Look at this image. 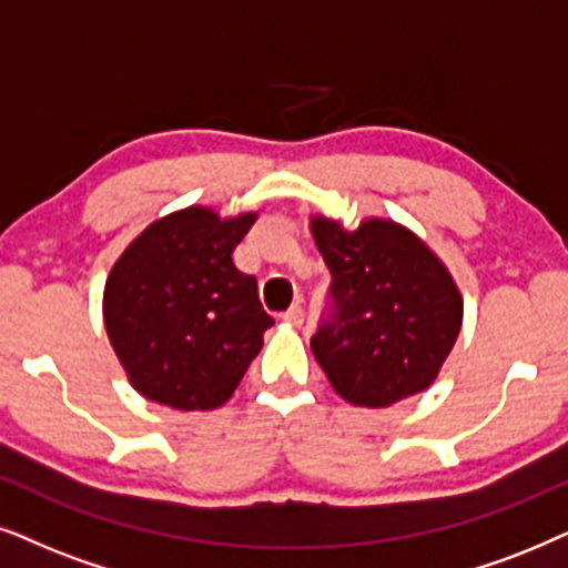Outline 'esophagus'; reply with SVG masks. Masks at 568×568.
<instances>
[{"label":"esophagus","mask_w":568,"mask_h":568,"mask_svg":"<svg viewBox=\"0 0 568 568\" xmlns=\"http://www.w3.org/2000/svg\"><path fill=\"white\" fill-rule=\"evenodd\" d=\"M280 320L288 322V325L296 327V325H301V322H304V308H301L298 304H293V306L288 308V312L280 314Z\"/></svg>","instance_id":"34e87169"}]
</instances>
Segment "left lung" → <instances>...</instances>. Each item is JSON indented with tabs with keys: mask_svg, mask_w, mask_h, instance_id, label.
I'll list each match as a JSON object with an SVG mask.
<instances>
[{
	"mask_svg": "<svg viewBox=\"0 0 568 568\" xmlns=\"http://www.w3.org/2000/svg\"><path fill=\"white\" fill-rule=\"evenodd\" d=\"M312 235L329 270L312 351L337 396L385 408L433 385L464 317L445 264L393 220L312 217Z\"/></svg>",
	"mask_w": 568,
	"mask_h": 568,
	"instance_id": "1",
	"label": "left lung"
}]
</instances>
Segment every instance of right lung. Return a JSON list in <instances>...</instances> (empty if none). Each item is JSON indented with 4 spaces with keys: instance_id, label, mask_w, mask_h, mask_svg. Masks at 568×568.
<instances>
[{
    "instance_id": "obj_1",
    "label": "right lung",
    "mask_w": 568,
    "mask_h": 568,
    "mask_svg": "<svg viewBox=\"0 0 568 568\" xmlns=\"http://www.w3.org/2000/svg\"><path fill=\"white\" fill-rule=\"evenodd\" d=\"M256 214L220 220L206 206L172 212L123 251L104 285V327L143 398L210 412L239 387L264 329L256 277L233 251Z\"/></svg>"
}]
</instances>
